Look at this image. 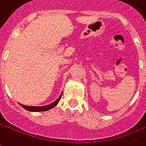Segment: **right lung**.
<instances>
[{"instance_id": "1", "label": "right lung", "mask_w": 146, "mask_h": 146, "mask_svg": "<svg viewBox=\"0 0 146 146\" xmlns=\"http://www.w3.org/2000/svg\"><path fill=\"white\" fill-rule=\"evenodd\" d=\"M61 97H62V94L60 95L59 97V98L57 99L56 100H55L53 103L50 104L48 105H46V106H42V107H32V106H25V105H23V104H20L22 108H24L25 109H26L27 111H48L49 109L53 108L57 104L59 103V101L61 99Z\"/></svg>"}]
</instances>
